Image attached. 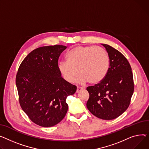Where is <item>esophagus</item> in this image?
<instances>
[{
    "label": "esophagus",
    "mask_w": 149,
    "mask_h": 149,
    "mask_svg": "<svg viewBox=\"0 0 149 149\" xmlns=\"http://www.w3.org/2000/svg\"><path fill=\"white\" fill-rule=\"evenodd\" d=\"M83 87H77L76 92H77V93L80 92L81 91H82V90H83Z\"/></svg>",
    "instance_id": "obj_1"
}]
</instances>
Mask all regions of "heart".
Listing matches in <instances>:
<instances>
[{"mask_svg": "<svg viewBox=\"0 0 149 149\" xmlns=\"http://www.w3.org/2000/svg\"><path fill=\"white\" fill-rule=\"evenodd\" d=\"M66 59L58 63V69L69 83L74 81L78 71V83H97L105 77L110 66L107 52L98 46H77L68 52Z\"/></svg>", "mask_w": 149, "mask_h": 149, "instance_id": "heart-1", "label": "heart"}]
</instances>
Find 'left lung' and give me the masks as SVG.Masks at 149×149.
I'll list each match as a JSON object with an SVG mask.
<instances>
[{"instance_id": "left-lung-1", "label": "left lung", "mask_w": 149, "mask_h": 149, "mask_svg": "<svg viewBox=\"0 0 149 149\" xmlns=\"http://www.w3.org/2000/svg\"><path fill=\"white\" fill-rule=\"evenodd\" d=\"M110 57V67L102 80L87 87V107L95 116L113 120L130 106L134 91L133 74L127 58L116 49L102 44Z\"/></svg>"}]
</instances>
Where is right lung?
Wrapping results in <instances>:
<instances>
[{"label": "right lung", "mask_w": 149, "mask_h": 149, "mask_svg": "<svg viewBox=\"0 0 149 149\" xmlns=\"http://www.w3.org/2000/svg\"><path fill=\"white\" fill-rule=\"evenodd\" d=\"M67 48L62 45L37 48L19 65L15 82L22 110L35 124L52 127L63 120L68 105V96L77 87L61 77L58 66L61 54Z\"/></svg>", "instance_id": "right-lung-1"}]
</instances>
